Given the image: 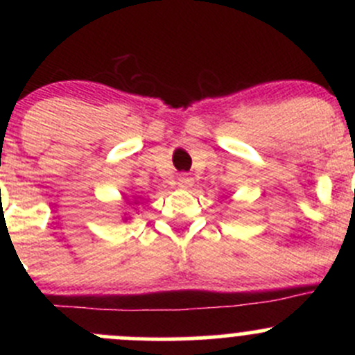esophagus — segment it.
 I'll return each mask as SVG.
<instances>
[{
	"mask_svg": "<svg viewBox=\"0 0 355 355\" xmlns=\"http://www.w3.org/2000/svg\"><path fill=\"white\" fill-rule=\"evenodd\" d=\"M194 185V178L189 177V175H180L178 177V187L180 189H191Z\"/></svg>",
	"mask_w": 355,
	"mask_h": 355,
	"instance_id": "obj_1",
	"label": "esophagus"
}]
</instances>
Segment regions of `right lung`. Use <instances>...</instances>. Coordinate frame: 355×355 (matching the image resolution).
Listing matches in <instances>:
<instances>
[{
  "label": "right lung",
  "mask_w": 355,
  "mask_h": 355,
  "mask_svg": "<svg viewBox=\"0 0 355 355\" xmlns=\"http://www.w3.org/2000/svg\"><path fill=\"white\" fill-rule=\"evenodd\" d=\"M123 199H125V206H139V199H141V198L134 196V198L128 199L127 196H125ZM134 209H135V207H134ZM128 220H130V214H128V213L121 214V221H128Z\"/></svg>",
  "instance_id": "1"
}]
</instances>
